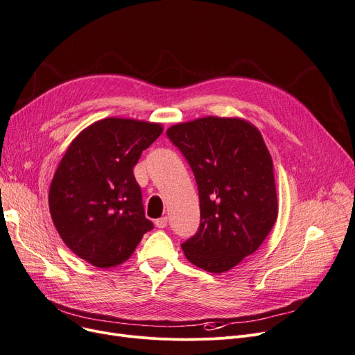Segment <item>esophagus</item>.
Masks as SVG:
<instances>
[{
  "label": "esophagus",
  "mask_w": 355,
  "mask_h": 355,
  "mask_svg": "<svg viewBox=\"0 0 355 355\" xmlns=\"http://www.w3.org/2000/svg\"><path fill=\"white\" fill-rule=\"evenodd\" d=\"M167 223H168L167 217H161V218L155 220V227L157 228H165V227H167Z\"/></svg>",
  "instance_id": "esophagus-1"
}]
</instances>
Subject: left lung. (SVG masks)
I'll use <instances>...</instances> for the list:
<instances>
[{
    "instance_id": "1",
    "label": "left lung",
    "mask_w": 355,
    "mask_h": 355,
    "mask_svg": "<svg viewBox=\"0 0 355 355\" xmlns=\"http://www.w3.org/2000/svg\"><path fill=\"white\" fill-rule=\"evenodd\" d=\"M196 175L201 223L181 244L187 259L221 274L258 250L278 201L271 154L261 132L239 116H202L167 130Z\"/></svg>"
}]
</instances>
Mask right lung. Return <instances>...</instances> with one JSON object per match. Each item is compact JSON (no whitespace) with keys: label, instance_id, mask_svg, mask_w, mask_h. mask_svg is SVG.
I'll list each match as a JSON object with an SVG mask.
<instances>
[{"label":"right lung","instance_id":"obj_1","mask_svg":"<svg viewBox=\"0 0 355 355\" xmlns=\"http://www.w3.org/2000/svg\"><path fill=\"white\" fill-rule=\"evenodd\" d=\"M162 125L108 116L68 146L53 177L49 205L65 245L98 268L120 266L153 230L132 168Z\"/></svg>","mask_w":355,"mask_h":355}]
</instances>
